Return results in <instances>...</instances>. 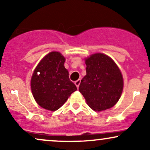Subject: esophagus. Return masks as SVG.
<instances>
[{
	"instance_id": "obj_1",
	"label": "esophagus",
	"mask_w": 150,
	"mask_h": 150,
	"mask_svg": "<svg viewBox=\"0 0 150 150\" xmlns=\"http://www.w3.org/2000/svg\"><path fill=\"white\" fill-rule=\"evenodd\" d=\"M80 82H81V80H80V79H79V80H76V81H75V85L77 86V88H78V87H79V86H80Z\"/></svg>"
}]
</instances>
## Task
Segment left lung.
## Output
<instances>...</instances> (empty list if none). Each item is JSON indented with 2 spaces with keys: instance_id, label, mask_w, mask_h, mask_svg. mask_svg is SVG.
<instances>
[{
  "instance_id": "1",
  "label": "left lung",
  "mask_w": 150,
  "mask_h": 150,
  "mask_svg": "<svg viewBox=\"0 0 150 150\" xmlns=\"http://www.w3.org/2000/svg\"><path fill=\"white\" fill-rule=\"evenodd\" d=\"M87 75L81 80L79 91L94 111L111 108L120 99L123 87L121 73L111 58L95 53L85 60Z\"/></svg>"
}]
</instances>
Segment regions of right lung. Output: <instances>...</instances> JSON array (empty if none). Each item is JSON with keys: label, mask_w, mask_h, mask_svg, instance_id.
I'll use <instances>...</instances> for the list:
<instances>
[{"label": "right lung", "mask_w": 150, "mask_h": 150, "mask_svg": "<svg viewBox=\"0 0 150 150\" xmlns=\"http://www.w3.org/2000/svg\"><path fill=\"white\" fill-rule=\"evenodd\" d=\"M65 61L59 52L49 53L40 61L32 75V94L37 104L45 109L58 110L77 90L64 67Z\"/></svg>", "instance_id": "right-lung-1"}]
</instances>
